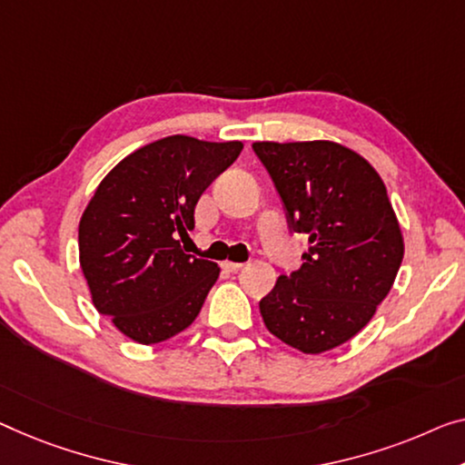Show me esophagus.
<instances>
[{"mask_svg":"<svg viewBox=\"0 0 465 465\" xmlns=\"http://www.w3.org/2000/svg\"><path fill=\"white\" fill-rule=\"evenodd\" d=\"M223 269H225V272H230V273H235V272H240V269H242V262L225 261V262H223Z\"/></svg>","mask_w":465,"mask_h":465,"instance_id":"obj_1","label":"esophagus"}]
</instances>
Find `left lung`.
Listing matches in <instances>:
<instances>
[{
	"instance_id": "8db88e82",
	"label": "left lung",
	"mask_w": 465,
	"mask_h": 465,
	"mask_svg": "<svg viewBox=\"0 0 465 465\" xmlns=\"http://www.w3.org/2000/svg\"><path fill=\"white\" fill-rule=\"evenodd\" d=\"M288 227L309 235L299 272L261 299L267 330L317 355L351 341L391 292L403 235L376 169L334 142H256Z\"/></svg>"
}]
</instances>
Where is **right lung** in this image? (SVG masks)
I'll return each mask as SVG.
<instances>
[{"label": "right lung", "instance_id": "obj_1", "mask_svg": "<svg viewBox=\"0 0 465 465\" xmlns=\"http://www.w3.org/2000/svg\"><path fill=\"white\" fill-rule=\"evenodd\" d=\"M242 142L169 135L114 166L79 223V261L98 313L140 344L169 341L196 320L217 262L185 254L193 209L240 156Z\"/></svg>", "mask_w": 465, "mask_h": 465}]
</instances>
